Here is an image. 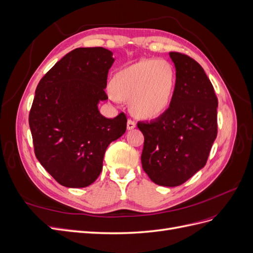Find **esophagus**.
<instances>
[{"mask_svg":"<svg viewBox=\"0 0 253 253\" xmlns=\"http://www.w3.org/2000/svg\"><path fill=\"white\" fill-rule=\"evenodd\" d=\"M126 127H127V129H133V128H135L136 127V124H135V121H133V120H127V125H126Z\"/></svg>","mask_w":253,"mask_h":253,"instance_id":"1","label":"esophagus"}]
</instances>
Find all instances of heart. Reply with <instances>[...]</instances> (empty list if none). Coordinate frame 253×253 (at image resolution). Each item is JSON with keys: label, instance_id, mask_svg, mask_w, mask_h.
<instances>
[{"label": "heart", "instance_id": "1", "mask_svg": "<svg viewBox=\"0 0 253 253\" xmlns=\"http://www.w3.org/2000/svg\"><path fill=\"white\" fill-rule=\"evenodd\" d=\"M175 71L163 59H144L122 68L112 79L110 98L131 100V109L142 118H156L169 108L175 87Z\"/></svg>", "mask_w": 253, "mask_h": 253}]
</instances>
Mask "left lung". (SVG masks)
I'll list each match as a JSON object with an SVG mask.
<instances>
[{
  "instance_id": "1",
  "label": "left lung",
  "mask_w": 253,
  "mask_h": 253,
  "mask_svg": "<svg viewBox=\"0 0 253 253\" xmlns=\"http://www.w3.org/2000/svg\"><path fill=\"white\" fill-rule=\"evenodd\" d=\"M176 81L170 106L155 120L139 121L141 164L156 185L176 187L205 167L217 135V98L195 60L171 51Z\"/></svg>"
}]
</instances>
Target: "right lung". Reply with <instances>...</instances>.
I'll return each instance as SVG.
<instances>
[{"instance_id": "right-lung-1", "label": "right lung", "mask_w": 253, "mask_h": 253, "mask_svg": "<svg viewBox=\"0 0 253 253\" xmlns=\"http://www.w3.org/2000/svg\"><path fill=\"white\" fill-rule=\"evenodd\" d=\"M114 61L103 47L76 48L37 86L29 113L35 154L64 187L91 185L102 171L106 148L126 129L124 113L112 119L98 110L108 99L104 88Z\"/></svg>"}]
</instances>
